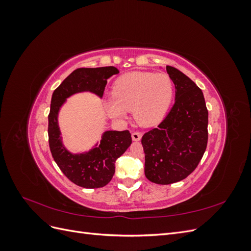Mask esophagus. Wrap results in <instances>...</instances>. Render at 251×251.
<instances>
[{
  "mask_svg": "<svg viewBox=\"0 0 251 251\" xmlns=\"http://www.w3.org/2000/svg\"><path fill=\"white\" fill-rule=\"evenodd\" d=\"M141 136H142V134H141L140 132H138V131H135V132L132 133V138H133V140H135V141L140 140Z\"/></svg>",
  "mask_w": 251,
  "mask_h": 251,
  "instance_id": "obj_1",
  "label": "esophagus"
}]
</instances>
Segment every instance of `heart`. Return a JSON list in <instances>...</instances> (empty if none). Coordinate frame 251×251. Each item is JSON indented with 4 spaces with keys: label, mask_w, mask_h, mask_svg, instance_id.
I'll return each instance as SVG.
<instances>
[{
    "label": "heart",
    "mask_w": 251,
    "mask_h": 251,
    "mask_svg": "<svg viewBox=\"0 0 251 251\" xmlns=\"http://www.w3.org/2000/svg\"><path fill=\"white\" fill-rule=\"evenodd\" d=\"M173 96L174 83L169 74L131 72L114 82L113 100L105 102V108L114 118H124L126 111H132L136 123L150 126L162 119Z\"/></svg>",
    "instance_id": "heart-1"
}]
</instances>
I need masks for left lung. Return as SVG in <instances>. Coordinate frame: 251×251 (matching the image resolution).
Returning a JSON list of instances; mask_svg holds the SVG:
<instances>
[{
    "instance_id": "1",
    "label": "left lung",
    "mask_w": 251,
    "mask_h": 251,
    "mask_svg": "<svg viewBox=\"0 0 251 251\" xmlns=\"http://www.w3.org/2000/svg\"><path fill=\"white\" fill-rule=\"evenodd\" d=\"M176 88V101L157 127L142 136L144 173L157 184H171L191 175L208 140V111L202 90L176 68L166 66Z\"/></svg>"
}]
</instances>
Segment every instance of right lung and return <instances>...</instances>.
I'll return each mask as SVG.
<instances>
[{"instance_id":"1","label":"right lung","mask_w":251,"mask_h":251,"mask_svg":"<svg viewBox=\"0 0 251 251\" xmlns=\"http://www.w3.org/2000/svg\"><path fill=\"white\" fill-rule=\"evenodd\" d=\"M119 71L115 67L78 68L54 90L48 115L49 148L54 161L65 176L73 183L86 188L107 185L115 173V162L132 143L128 130L105 132L100 147L89 153L72 155L59 139L57 113L59 107L70 95L91 91L102 96L108 78Z\"/></svg>"}]
</instances>
